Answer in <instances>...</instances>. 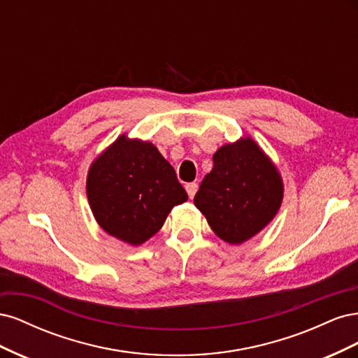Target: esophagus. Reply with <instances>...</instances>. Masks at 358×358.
Returning a JSON list of instances; mask_svg holds the SVG:
<instances>
[{
  "instance_id": "esophagus-1",
  "label": "esophagus",
  "mask_w": 358,
  "mask_h": 358,
  "mask_svg": "<svg viewBox=\"0 0 358 358\" xmlns=\"http://www.w3.org/2000/svg\"><path fill=\"white\" fill-rule=\"evenodd\" d=\"M185 189H187V192H188V197L192 199L194 196H196V192H197V183H194V182L187 183Z\"/></svg>"
}]
</instances>
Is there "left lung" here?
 <instances>
[{
	"label": "left lung",
	"instance_id": "obj_1",
	"mask_svg": "<svg viewBox=\"0 0 358 358\" xmlns=\"http://www.w3.org/2000/svg\"><path fill=\"white\" fill-rule=\"evenodd\" d=\"M284 199L282 176L252 137L222 145L194 197L213 233L242 245L272 222Z\"/></svg>",
	"mask_w": 358,
	"mask_h": 358
}]
</instances>
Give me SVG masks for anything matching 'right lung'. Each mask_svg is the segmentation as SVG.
I'll use <instances>...</instances> for the list:
<instances>
[{
	"label": "right lung",
	"mask_w": 358,
	"mask_h": 358,
	"mask_svg": "<svg viewBox=\"0 0 358 358\" xmlns=\"http://www.w3.org/2000/svg\"><path fill=\"white\" fill-rule=\"evenodd\" d=\"M86 196L101 229L131 246L149 241L170 210L188 200L175 169L157 146L127 134L92 161Z\"/></svg>",
	"instance_id": "obj_1"
}]
</instances>
